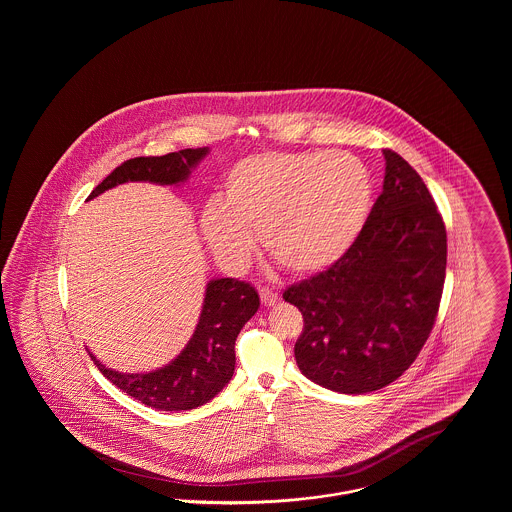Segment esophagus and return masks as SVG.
I'll return each instance as SVG.
<instances>
[{
    "instance_id": "34e87169",
    "label": "esophagus",
    "mask_w": 512,
    "mask_h": 512,
    "mask_svg": "<svg viewBox=\"0 0 512 512\" xmlns=\"http://www.w3.org/2000/svg\"><path fill=\"white\" fill-rule=\"evenodd\" d=\"M259 295H261V301L265 303V305H274L278 299H280V293L278 290H274V288H268V286H263L261 290H259Z\"/></svg>"
}]
</instances>
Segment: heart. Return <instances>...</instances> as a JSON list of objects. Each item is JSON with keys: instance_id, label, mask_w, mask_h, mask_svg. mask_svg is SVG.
I'll return each instance as SVG.
<instances>
[{"instance_id": "obj_1", "label": "heart", "mask_w": 512, "mask_h": 512, "mask_svg": "<svg viewBox=\"0 0 512 512\" xmlns=\"http://www.w3.org/2000/svg\"><path fill=\"white\" fill-rule=\"evenodd\" d=\"M372 182L343 151H268L245 157L224 178L201 230L220 259L240 263L259 234L270 259L293 274L336 263L365 224Z\"/></svg>"}]
</instances>
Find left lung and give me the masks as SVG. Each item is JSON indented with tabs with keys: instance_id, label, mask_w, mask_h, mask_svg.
Wrapping results in <instances>:
<instances>
[{
	"instance_id": "8db88e82",
	"label": "left lung",
	"mask_w": 512,
	"mask_h": 512,
	"mask_svg": "<svg viewBox=\"0 0 512 512\" xmlns=\"http://www.w3.org/2000/svg\"><path fill=\"white\" fill-rule=\"evenodd\" d=\"M386 176L363 230L336 263L293 284L299 370L340 393L382 390L413 365L438 317L447 234L418 172L384 149Z\"/></svg>"
}]
</instances>
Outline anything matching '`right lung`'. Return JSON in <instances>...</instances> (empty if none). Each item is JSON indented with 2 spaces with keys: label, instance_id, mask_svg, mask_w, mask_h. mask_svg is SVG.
<instances>
[{
  "label": "right lung",
  "instance_id": "obj_1",
  "mask_svg": "<svg viewBox=\"0 0 512 512\" xmlns=\"http://www.w3.org/2000/svg\"><path fill=\"white\" fill-rule=\"evenodd\" d=\"M209 147L182 149L161 157H134L111 172L88 199L124 184L153 182L172 186L188 180ZM259 309V293L236 278H217L205 288L194 336L169 365L144 374H122L101 365L90 353L99 372L126 395L159 411H190L205 405L232 378L236 365V338L245 322Z\"/></svg>",
  "mask_w": 512,
  "mask_h": 512
}]
</instances>
